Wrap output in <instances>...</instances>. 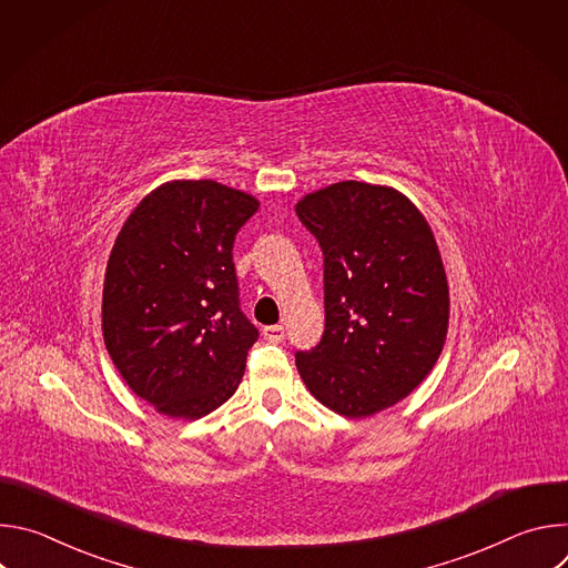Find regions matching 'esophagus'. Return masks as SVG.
Listing matches in <instances>:
<instances>
[{
    "label": "esophagus",
    "instance_id": "1",
    "mask_svg": "<svg viewBox=\"0 0 568 568\" xmlns=\"http://www.w3.org/2000/svg\"><path fill=\"white\" fill-rule=\"evenodd\" d=\"M263 337L270 344H281L285 339V328L283 326H267V328H263Z\"/></svg>",
    "mask_w": 568,
    "mask_h": 568
}]
</instances>
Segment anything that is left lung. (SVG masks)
<instances>
[{"instance_id":"1","label":"left lung","mask_w":568,"mask_h":568,"mask_svg":"<svg viewBox=\"0 0 568 568\" xmlns=\"http://www.w3.org/2000/svg\"><path fill=\"white\" fill-rule=\"evenodd\" d=\"M296 215L323 252L326 331L296 353L310 393L346 418L407 397L447 337L449 290L425 215L388 186L339 182L305 195Z\"/></svg>"}]
</instances>
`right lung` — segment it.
Here are the masks:
<instances>
[{
	"instance_id": "1",
	"label": "right lung",
	"mask_w": 568,
	"mask_h": 568,
	"mask_svg": "<svg viewBox=\"0 0 568 568\" xmlns=\"http://www.w3.org/2000/svg\"><path fill=\"white\" fill-rule=\"evenodd\" d=\"M258 200L211 180L145 195L112 247L103 339L128 386L159 414L197 420L224 404L258 339L240 310L233 240Z\"/></svg>"
}]
</instances>
